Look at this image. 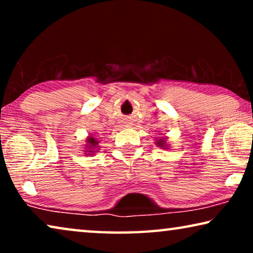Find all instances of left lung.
<instances>
[{
    "instance_id": "left-lung-1",
    "label": "left lung",
    "mask_w": 253,
    "mask_h": 253,
    "mask_svg": "<svg viewBox=\"0 0 253 253\" xmlns=\"http://www.w3.org/2000/svg\"><path fill=\"white\" fill-rule=\"evenodd\" d=\"M158 145H159V146H164V145H165V141H164V140L158 141Z\"/></svg>"
}]
</instances>
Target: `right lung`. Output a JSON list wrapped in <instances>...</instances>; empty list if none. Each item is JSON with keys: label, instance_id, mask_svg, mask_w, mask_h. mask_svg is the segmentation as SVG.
Instances as JSON below:
<instances>
[{"label": "right lung", "instance_id": "obj_1", "mask_svg": "<svg viewBox=\"0 0 253 253\" xmlns=\"http://www.w3.org/2000/svg\"><path fill=\"white\" fill-rule=\"evenodd\" d=\"M87 143H88L89 145H91V146H89V147H95V145H96V144H98V141H96V139H95V138H93V137H91V138H89V139H88V141H87Z\"/></svg>", "mask_w": 253, "mask_h": 253}]
</instances>
